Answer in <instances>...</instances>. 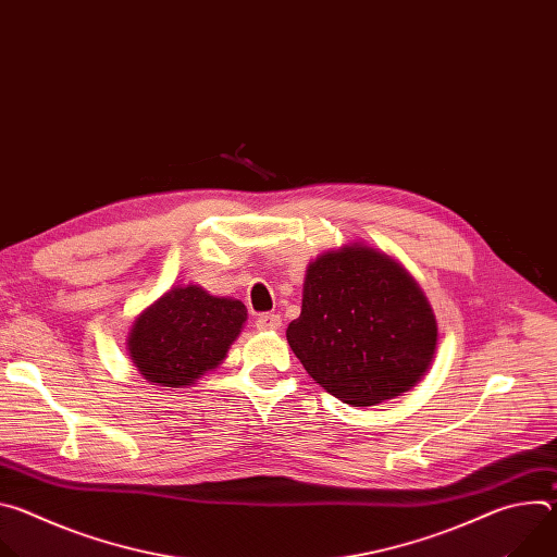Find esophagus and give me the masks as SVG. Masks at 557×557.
Segmentation results:
<instances>
[{"instance_id": "1", "label": "esophagus", "mask_w": 557, "mask_h": 557, "mask_svg": "<svg viewBox=\"0 0 557 557\" xmlns=\"http://www.w3.org/2000/svg\"><path fill=\"white\" fill-rule=\"evenodd\" d=\"M256 326L258 331H277L282 326V317L273 312H262L256 317Z\"/></svg>"}]
</instances>
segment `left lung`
<instances>
[{
    "instance_id": "8db88e82",
    "label": "left lung",
    "mask_w": 557,
    "mask_h": 557,
    "mask_svg": "<svg viewBox=\"0 0 557 557\" xmlns=\"http://www.w3.org/2000/svg\"><path fill=\"white\" fill-rule=\"evenodd\" d=\"M286 339L314 383L366 408L421 381L438 329L414 277L389 256L352 243L308 264L301 312Z\"/></svg>"
}]
</instances>
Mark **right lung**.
Masks as SVG:
<instances>
[{"label": "right lung", "mask_w": 557, "mask_h": 557, "mask_svg": "<svg viewBox=\"0 0 557 557\" xmlns=\"http://www.w3.org/2000/svg\"><path fill=\"white\" fill-rule=\"evenodd\" d=\"M245 322L240 299L215 297L198 284L174 286L136 317L127 350L151 385L187 387L224 361Z\"/></svg>", "instance_id": "right-lung-1"}]
</instances>
